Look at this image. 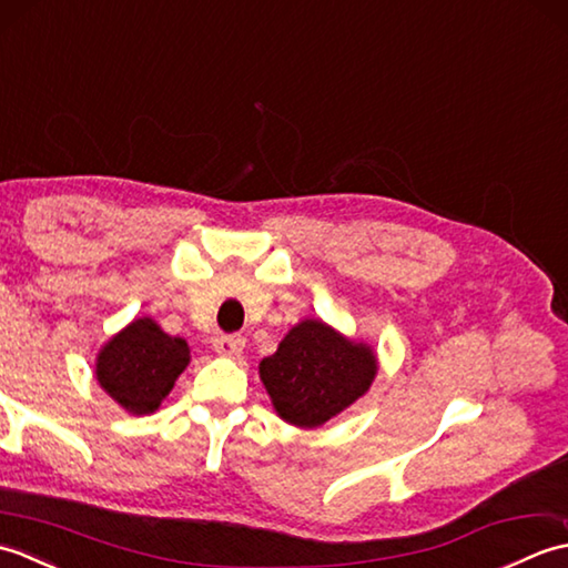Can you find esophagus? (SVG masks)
Returning <instances> with one entry per match:
<instances>
[{
  "mask_svg": "<svg viewBox=\"0 0 568 568\" xmlns=\"http://www.w3.org/2000/svg\"><path fill=\"white\" fill-rule=\"evenodd\" d=\"M244 336H216L214 339V352L226 358H236L244 352Z\"/></svg>",
  "mask_w": 568,
  "mask_h": 568,
  "instance_id": "34e87169",
  "label": "esophagus"
}]
</instances>
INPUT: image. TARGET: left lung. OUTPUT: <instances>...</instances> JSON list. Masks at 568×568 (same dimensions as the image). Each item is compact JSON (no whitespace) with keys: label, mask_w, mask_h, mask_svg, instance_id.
I'll use <instances>...</instances> for the list:
<instances>
[{"label":"left lung","mask_w":568,"mask_h":568,"mask_svg":"<svg viewBox=\"0 0 568 568\" xmlns=\"http://www.w3.org/2000/svg\"><path fill=\"white\" fill-rule=\"evenodd\" d=\"M258 376L277 417L315 429L368 393L378 376V356L371 344L307 317L261 361Z\"/></svg>","instance_id":"1"}]
</instances>
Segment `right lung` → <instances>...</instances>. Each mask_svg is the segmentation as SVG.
<instances>
[{"instance_id": "add662e5", "label": "right lung", "mask_w": 568, "mask_h": 568, "mask_svg": "<svg viewBox=\"0 0 568 568\" xmlns=\"http://www.w3.org/2000/svg\"><path fill=\"white\" fill-rule=\"evenodd\" d=\"M190 364V346L139 317L104 342L94 358L100 388L129 415H153Z\"/></svg>"}]
</instances>
